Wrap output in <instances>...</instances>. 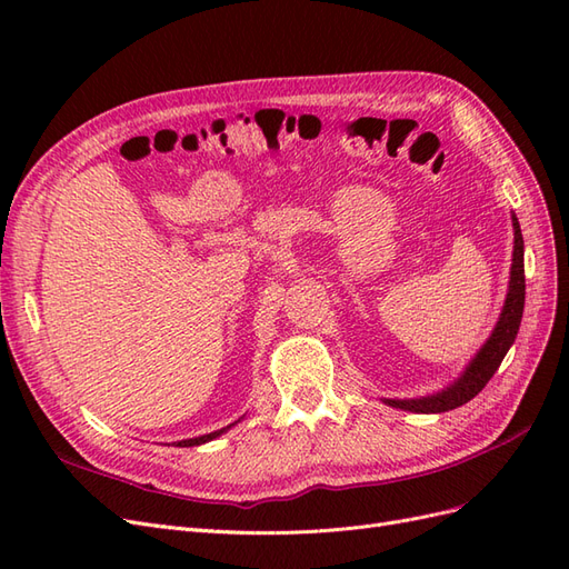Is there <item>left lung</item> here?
Listing matches in <instances>:
<instances>
[{"label":"left lung","mask_w":569,"mask_h":569,"mask_svg":"<svg viewBox=\"0 0 569 569\" xmlns=\"http://www.w3.org/2000/svg\"><path fill=\"white\" fill-rule=\"evenodd\" d=\"M512 230H515V247H512V268H510V284H508V297L503 303L501 318H498L491 337L487 339L485 347L477 351V356L470 360V366L458 380L441 389L439 393L422 396V399H387L385 403L410 410V412H446L453 410L470 399L489 385L498 366L503 363L508 349L512 347L515 337H518L522 311H525V242H522V230L518 218L512 216Z\"/></svg>","instance_id":"left-lung-1"}]
</instances>
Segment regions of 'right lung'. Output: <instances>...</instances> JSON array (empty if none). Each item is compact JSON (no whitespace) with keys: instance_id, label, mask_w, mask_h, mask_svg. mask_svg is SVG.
<instances>
[{"instance_id":"obj_1","label":"right lung","mask_w":569,"mask_h":569,"mask_svg":"<svg viewBox=\"0 0 569 569\" xmlns=\"http://www.w3.org/2000/svg\"><path fill=\"white\" fill-rule=\"evenodd\" d=\"M232 427V425H230ZM230 427H222V429H218V432H211V435H203V437H197V439H182V441H178V446H199V443H206V441H211V439H216V437H220L222 432H228Z\"/></svg>"}]
</instances>
